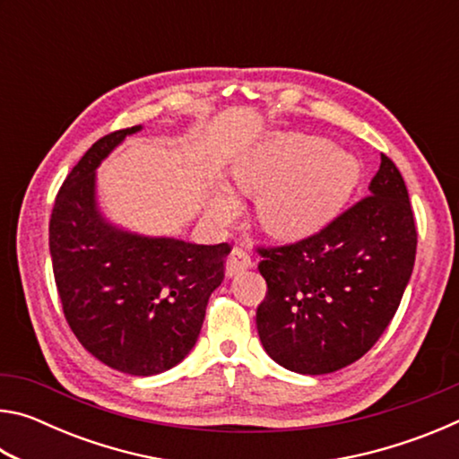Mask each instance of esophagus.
<instances>
[{"label": "esophagus", "mask_w": 459, "mask_h": 459, "mask_svg": "<svg viewBox=\"0 0 459 459\" xmlns=\"http://www.w3.org/2000/svg\"><path fill=\"white\" fill-rule=\"evenodd\" d=\"M248 267H253V261H251V257H248V253L245 251V248H240V247L232 248V253L227 259V267H224V271H227V277L237 275V273H240V271H245Z\"/></svg>", "instance_id": "34e87169"}]
</instances>
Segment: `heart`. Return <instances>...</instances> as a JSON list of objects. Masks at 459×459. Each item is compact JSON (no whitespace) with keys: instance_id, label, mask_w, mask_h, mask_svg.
Returning a JSON list of instances; mask_svg holds the SVG:
<instances>
[{"instance_id":"1","label":"heart","mask_w":459,"mask_h":459,"mask_svg":"<svg viewBox=\"0 0 459 459\" xmlns=\"http://www.w3.org/2000/svg\"><path fill=\"white\" fill-rule=\"evenodd\" d=\"M230 176L240 192L259 198L263 229L293 243L336 219L360 182V164L324 137L275 134L240 153ZM237 211L227 188L212 192L208 212L214 221L229 222Z\"/></svg>"}]
</instances>
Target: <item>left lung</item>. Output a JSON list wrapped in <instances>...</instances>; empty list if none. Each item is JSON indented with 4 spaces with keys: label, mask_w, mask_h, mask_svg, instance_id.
Here are the masks:
<instances>
[{
    "label": "left lung",
    "mask_w": 459,
    "mask_h": 459,
    "mask_svg": "<svg viewBox=\"0 0 459 459\" xmlns=\"http://www.w3.org/2000/svg\"><path fill=\"white\" fill-rule=\"evenodd\" d=\"M370 196L320 232L259 248L267 295L257 307L265 352L299 375H328L383 336L413 273L417 229L401 172L385 153Z\"/></svg>",
    "instance_id": "1"
}]
</instances>
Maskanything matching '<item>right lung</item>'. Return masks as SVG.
Listing matches in <instances>:
<instances>
[{
	"instance_id": "obj_1",
	"label": "right lung",
	"mask_w": 459,
	"mask_h": 459,
	"mask_svg": "<svg viewBox=\"0 0 459 459\" xmlns=\"http://www.w3.org/2000/svg\"><path fill=\"white\" fill-rule=\"evenodd\" d=\"M142 126L92 143L66 176L50 216V257L66 322L107 367L152 377L182 362L198 340L229 243L145 237L97 206V168Z\"/></svg>"
}]
</instances>
